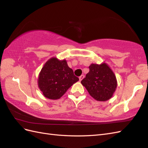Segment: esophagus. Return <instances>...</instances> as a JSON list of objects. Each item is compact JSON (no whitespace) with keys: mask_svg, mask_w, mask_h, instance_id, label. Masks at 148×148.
Here are the masks:
<instances>
[{"mask_svg":"<svg viewBox=\"0 0 148 148\" xmlns=\"http://www.w3.org/2000/svg\"><path fill=\"white\" fill-rule=\"evenodd\" d=\"M83 78H84V75H82L81 76H80V77H79V81L81 82L82 80L83 79Z\"/></svg>","mask_w":148,"mask_h":148,"instance_id":"34e87169","label":"esophagus"}]
</instances>
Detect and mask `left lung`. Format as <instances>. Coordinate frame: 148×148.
Here are the masks:
<instances>
[{
  "label": "left lung",
  "instance_id": "1",
  "mask_svg": "<svg viewBox=\"0 0 148 148\" xmlns=\"http://www.w3.org/2000/svg\"><path fill=\"white\" fill-rule=\"evenodd\" d=\"M89 71L81 82L89 94L98 101H106L113 96L117 81L113 71L106 63L91 64Z\"/></svg>",
  "mask_w": 148,
  "mask_h": 148
}]
</instances>
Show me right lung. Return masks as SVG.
<instances>
[{
	"label": "right lung",
	"instance_id": "1",
	"mask_svg": "<svg viewBox=\"0 0 148 148\" xmlns=\"http://www.w3.org/2000/svg\"><path fill=\"white\" fill-rule=\"evenodd\" d=\"M78 80L65 59L60 60L56 57H52L46 62L40 71L38 84L44 96L56 100L60 99Z\"/></svg>",
	"mask_w": 148,
	"mask_h": 148
}]
</instances>
